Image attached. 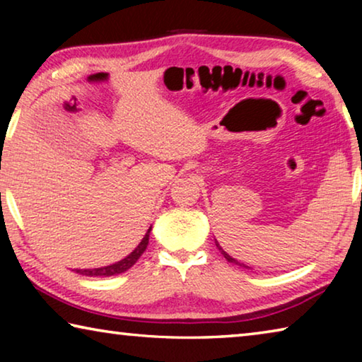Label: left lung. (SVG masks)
I'll use <instances>...</instances> for the list:
<instances>
[{
    "mask_svg": "<svg viewBox=\"0 0 362 362\" xmlns=\"http://www.w3.org/2000/svg\"><path fill=\"white\" fill-rule=\"evenodd\" d=\"M216 246L218 247V250H220V252H222L223 254V257H225V259L226 260H228L230 263H235V265H240V267H244V268H250V267H246V265H244V263H241V262H238V260H235V259H233V257L231 255H228V254H226L225 252V250L222 249V246H220V244L216 241Z\"/></svg>",
    "mask_w": 362,
    "mask_h": 362,
    "instance_id": "obj_1",
    "label": "left lung"
}]
</instances>
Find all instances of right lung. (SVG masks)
<instances>
[{
    "label": "right lung",
    "mask_w": 362,
    "mask_h": 362,
    "mask_svg": "<svg viewBox=\"0 0 362 362\" xmlns=\"http://www.w3.org/2000/svg\"><path fill=\"white\" fill-rule=\"evenodd\" d=\"M150 231H151V226L148 228V231H146V235L144 236V240L140 241L139 246L134 249L129 255L124 257V259H122V260L116 262V263H112V265H108V267L76 269V273L84 274V276H115V274H121V273L127 272V269H129L134 265V263H136L140 259V255L145 252L146 246H148Z\"/></svg>",
    "instance_id": "right-lung-1"
}]
</instances>
